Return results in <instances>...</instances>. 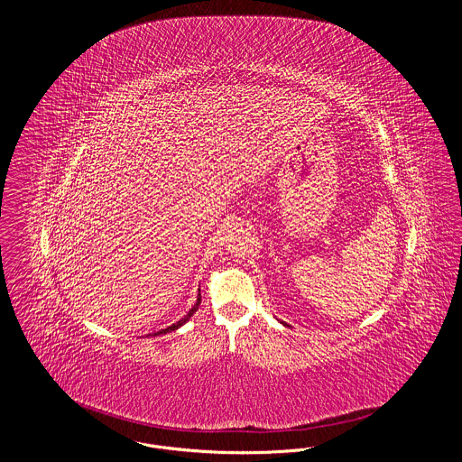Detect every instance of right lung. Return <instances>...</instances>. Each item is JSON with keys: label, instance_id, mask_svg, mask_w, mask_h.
Masks as SVG:
<instances>
[{"label": "right lung", "instance_id": "1", "mask_svg": "<svg viewBox=\"0 0 462 462\" xmlns=\"http://www.w3.org/2000/svg\"><path fill=\"white\" fill-rule=\"evenodd\" d=\"M199 305H200V294L198 296V301H196V305L189 310V313L183 317V319H180L176 324L173 326H170V328H166V329H161L159 332H154V336H159V334H166V332H171V330H176L178 328H181L185 322H189V319L198 311Z\"/></svg>", "mask_w": 462, "mask_h": 462}]
</instances>
